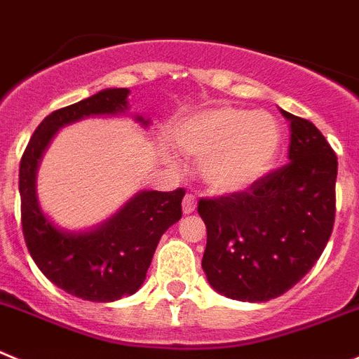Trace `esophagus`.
<instances>
[{"instance_id":"esophagus-1","label":"esophagus","mask_w":359,"mask_h":359,"mask_svg":"<svg viewBox=\"0 0 359 359\" xmlns=\"http://www.w3.org/2000/svg\"><path fill=\"white\" fill-rule=\"evenodd\" d=\"M195 209H196V196L191 195V193H187L182 200V211L186 212V215H189V212H193Z\"/></svg>"}]
</instances>
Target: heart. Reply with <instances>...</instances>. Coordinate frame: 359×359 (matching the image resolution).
I'll return each mask as SVG.
<instances>
[{
  "label": "heart",
  "mask_w": 359,
  "mask_h": 359,
  "mask_svg": "<svg viewBox=\"0 0 359 359\" xmlns=\"http://www.w3.org/2000/svg\"><path fill=\"white\" fill-rule=\"evenodd\" d=\"M175 141L182 154L200 161V177L208 189L231 195L252 187L272 170L280 128L266 112L218 107L187 119Z\"/></svg>",
  "instance_id": "1"
}]
</instances>
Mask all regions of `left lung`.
<instances>
[{
  "mask_svg": "<svg viewBox=\"0 0 359 359\" xmlns=\"http://www.w3.org/2000/svg\"><path fill=\"white\" fill-rule=\"evenodd\" d=\"M290 121L288 159L240 193L200 198L208 229L202 268L222 295L266 302L293 288L322 256L334 225L338 161L322 132Z\"/></svg>",
  "mask_w": 359,
  "mask_h": 359,
  "instance_id": "obj_1",
  "label": "left lung"
}]
</instances>
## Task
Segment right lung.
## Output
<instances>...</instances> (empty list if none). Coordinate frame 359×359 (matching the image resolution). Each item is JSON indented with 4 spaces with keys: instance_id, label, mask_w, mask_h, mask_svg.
<instances>
[{
    "instance_id": "right-lung-1",
    "label": "right lung",
    "mask_w": 359,
    "mask_h": 359,
    "mask_svg": "<svg viewBox=\"0 0 359 359\" xmlns=\"http://www.w3.org/2000/svg\"><path fill=\"white\" fill-rule=\"evenodd\" d=\"M128 89H105L53 111L35 128L19 164L22 236L39 270L79 299L112 302L140 290L161 236L182 216L184 189L141 191L118 215L89 232L57 229L39 208L35 172L48 143L64 125L127 111ZM137 121H150L137 116Z\"/></svg>"
}]
</instances>
